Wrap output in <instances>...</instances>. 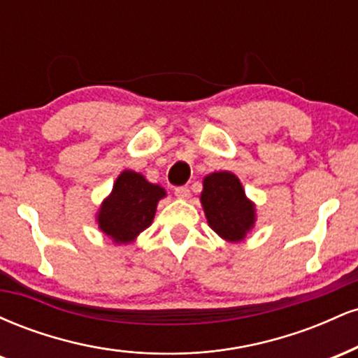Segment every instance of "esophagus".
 <instances>
[{
    "label": "esophagus",
    "instance_id": "34e87169",
    "mask_svg": "<svg viewBox=\"0 0 358 358\" xmlns=\"http://www.w3.org/2000/svg\"><path fill=\"white\" fill-rule=\"evenodd\" d=\"M175 195L178 196V199H188L190 196V188L188 187H176L175 188Z\"/></svg>",
    "mask_w": 358,
    "mask_h": 358
}]
</instances>
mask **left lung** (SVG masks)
Listing matches in <instances>:
<instances>
[{"label":"left lung","instance_id":"8db88e82","mask_svg":"<svg viewBox=\"0 0 358 358\" xmlns=\"http://www.w3.org/2000/svg\"><path fill=\"white\" fill-rule=\"evenodd\" d=\"M208 225L222 239L237 242L254 225V205L245 199L236 175L219 171L205 176L200 196Z\"/></svg>","mask_w":358,"mask_h":358}]
</instances>
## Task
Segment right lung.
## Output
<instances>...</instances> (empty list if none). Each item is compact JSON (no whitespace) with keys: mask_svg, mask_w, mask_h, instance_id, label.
Returning <instances> with one entry per match:
<instances>
[{"mask_svg":"<svg viewBox=\"0 0 358 358\" xmlns=\"http://www.w3.org/2000/svg\"><path fill=\"white\" fill-rule=\"evenodd\" d=\"M166 193L159 185L146 182L143 175L126 170L117 176L113 193L99 212L101 231L117 244H126L153 222L156 205Z\"/></svg>","mask_w":358,"mask_h":358,"instance_id":"right-lung-1","label":"right lung"}]
</instances>
